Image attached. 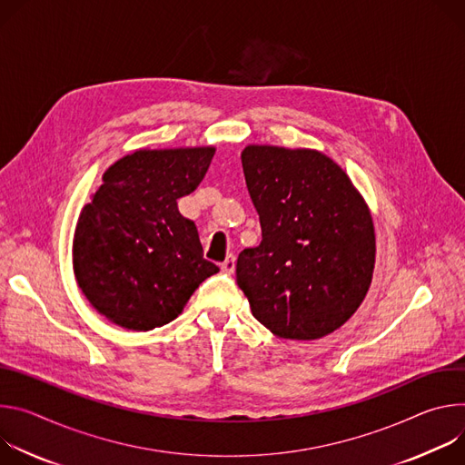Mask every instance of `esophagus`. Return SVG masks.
I'll return each instance as SVG.
<instances>
[{
  "instance_id": "esophagus-1",
  "label": "esophagus",
  "mask_w": 465,
  "mask_h": 465,
  "mask_svg": "<svg viewBox=\"0 0 465 465\" xmlns=\"http://www.w3.org/2000/svg\"><path fill=\"white\" fill-rule=\"evenodd\" d=\"M234 268H236V261H234V256L232 254H229L227 259L222 262V272L223 273H234Z\"/></svg>"
}]
</instances>
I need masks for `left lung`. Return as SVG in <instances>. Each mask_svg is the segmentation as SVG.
Here are the masks:
<instances>
[{"label":"left lung","mask_w":465,"mask_h":465,"mask_svg":"<svg viewBox=\"0 0 465 465\" xmlns=\"http://www.w3.org/2000/svg\"><path fill=\"white\" fill-rule=\"evenodd\" d=\"M242 166L262 242L238 254L252 316L279 338L316 340L364 301L375 231L345 172L314 149L247 145Z\"/></svg>","instance_id":"obj_1"}]
</instances>
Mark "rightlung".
<instances>
[{"mask_svg":"<svg viewBox=\"0 0 465 465\" xmlns=\"http://www.w3.org/2000/svg\"><path fill=\"white\" fill-rule=\"evenodd\" d=\"M214 147L140 149L114 163L84 206L74 238V273L99 314L129 331L175 320L220 268L203 259L177 199L209 170Z\"/></svg>","mask_w":465,"mask_h":465,"instance_id":"1","label":"right lung"}]
</instances>
